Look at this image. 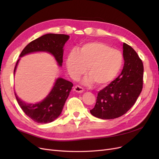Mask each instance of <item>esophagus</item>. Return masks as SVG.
Wrapping results in <instances>:
<instances>
[{"mask_svg":"<svg viewBox=\"0 0 159 159\" xmlns=\"http://www.w3.org/2000/svg\"><path fill=\"white\" fill-rule=\"evenodd\" d=\"M74 90L75 91V92L79 93L84 92V89L82 88H81V87H80V86H79V85L75 86V88H74Z\"/></svg>","mask_w":159,"mask_h":159,"instance_id":"1","label":"esophagus"}]
</instances>
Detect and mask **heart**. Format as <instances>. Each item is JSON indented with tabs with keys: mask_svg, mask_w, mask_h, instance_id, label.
Segmentation results:
<instances>
[{
	"mask_svg": "<svg viewBox=\"0 0 159 159\" xmlns=\"http://www.w3.org/2000/svg\"><path fill=\"white\" fill-rule=\"evenodd\" d=\"M123 58L121 53L99 42L84 44L77 52L72 50L67 57L66 65L71 78L76 80L87 71L86 82L99 86L109 84L121 70Z\"/></svg>",
	"mask_w": 159,
	"mask_h": 159,
	"instance_id": "b5f03b06",
	"label": "heart"
}]
</instances>
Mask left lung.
<instances>
[{"mask_svg": "<svg viewBox=\"0 0 159 159\" xmlns=\"http://www.w3.org/2000/svg\"><path fill=\"white\" fill-rule=\"evenodd\" d=\"M124 66L117 78L98 93L94 117L113 119L122 116L136 102L143 89V64L132 47L123 43Z\"/></svg>", "mask_w": 159, "mask_h": 159, "instance_id": "left-lung-1", "label": "left lung"}]
</instances>
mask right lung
Wrapping results in <instances>:
<instances>
[{
  "mask_svg": "<svg viewBox=\"0 0 159 159\" xmlns=\"http://www.w3.org/2000/svg\"><path fill=\"white\" fill-rule=\"evenodd\" d=\"M70 36L56 34H47L29 43L22 51L20 57L35 52H46L54 57L58 66H62L64 46ZM20 58L14 70V75ZM73 84L62 78H57L51 91L40 102L28 103L15 94L18 105L26 115L38 123H48L54 121L61 113L66 99H68Z\"/></svg>",
  "mask_w": 159,
  "mask_h": 159,
  "instance_id": "right-lung-1",
  "label": "right lung"
}]
</instances>
